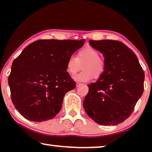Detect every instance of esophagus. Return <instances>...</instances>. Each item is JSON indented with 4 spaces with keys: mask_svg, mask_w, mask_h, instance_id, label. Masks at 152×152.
Instances as JSON below:
<instances>
[{
    "mask_svg": "<svg viewBox=\"0 0 152 152\" xmlns=\"http://www.w3.org/2000/svg\"><path fill=\"white\" fill-rule=\"evenodd\" d=\"M82 84L81 83H79V82H77L76 83V87H79L80 86H81Z\"/></svg>",
    "mask_w": 152,
    "mask_h": 152,
    "instance_id": "obj_1",
    "label": "esophagus"
}]
</instances>
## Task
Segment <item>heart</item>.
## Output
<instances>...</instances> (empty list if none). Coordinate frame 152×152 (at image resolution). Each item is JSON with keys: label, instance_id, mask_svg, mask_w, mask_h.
I'll return each mask as SVG.
<instances>
[{"label": "heart", "instance_id": "1", "mask_svg": "<svg viewBox=\"0 0 152 152\" xmlns=\"http://www.w3.org/2000/svg\"><path fill=\"white\" fill-rule=\"evenodd\" d=\"M82 67L80 72L74 76L73 78L78 82H88L94 77L99 78L103 74L105 62L99 57V51L91 47H86L80 50L76 57L72 56L67 62V70L74 74Z\"/></svg>", "mask_w": 152, "mask_h": 152}]
</instances>
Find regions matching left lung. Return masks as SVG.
<instances>
[{"instance_id":"left-lung-1","label":"left lung","mask_w":152,"mask_h":152,"mask_svg":"<svg viewBox=\"0 0 152 152\" xmlns=\"http://www.w3.org/2000/svg\"><path fill=\"white\" fill-rule=\"evenodd\" d=\"M89 43L104 56L105 69L88 84L83 106L86 114L102 125H116L130 116L143 92L145 74L135 53L119 41Z\"/></svg>"}]
</instances>
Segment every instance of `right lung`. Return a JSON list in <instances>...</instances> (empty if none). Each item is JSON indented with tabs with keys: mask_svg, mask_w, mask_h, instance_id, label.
I'll return each instance as SVG.
<instances>
[{
	"mask_svg": "<svg viewBox=\"0 0 152 152\" xmlns=\"http://www.w3.org/2000/svg\"><path fill=\"white\" fill-rule=\"evenodd\" d=\"M85 39L38 40L15 59L9 76L12 102L23 117L42 122L60 111L64 95L76 88L66 72L68 59Z\"/></svg>",
	"mask_w": 152,
	"mask_h": 152,
	"instance_id": "1",
	"label": "right lung"
}]
</instances>
